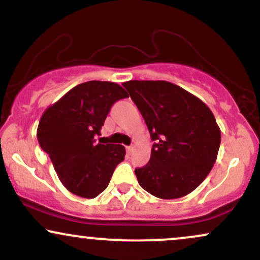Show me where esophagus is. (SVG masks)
<instances>
[{
	"mask_svg": "<svg viewBox=\"0 0 260 260\" xmlns=\"http://www.w3.org/2000/svg\"><path fill=\"white\" fill-rule=\"evenodd\" d=\"M126 150H127V153H128V154H132V151H133V147H132V145H129V147H126Z\"/></svg>",
	"mask_w": 260,
	"mask_h": 260,
	"instance_id": "esophagus-1",
	"label": "esophagus"
}]
</instances>
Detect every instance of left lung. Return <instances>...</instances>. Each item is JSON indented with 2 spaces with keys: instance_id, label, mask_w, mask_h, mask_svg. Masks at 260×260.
<instances>
[{
  "instance_id": "8db88e82",
  "label": "left lung",
  "mask_w": 260,
  "mask_h": 260,
  "mask_svg": "<svg viewBox=\"0 0 260 260\" xmlns=\"http://www.w3.org/2000/svg\"><path fill=\"white\" fill-rule=\"evenodd\" d=\"M147 123L149 162L136 169L140 187L160 199L189 194L207 178L219 153L221 132L201 99L165 80L124 82Z\"/></svg>"
}]
</instances>
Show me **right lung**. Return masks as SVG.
I'll return each instance as SVG.
<instances>
[{"label": "right lung", "instance_id": "1", "mask_svg": "<svg viewBox=\"0 0 260 260\" xmlns=\"http://www.w3.org/2000/svg\"><path fill=\"white\" fill-rule=\"evenodd\" d=\"M128 98L121 85L90 80L74 86L41 116L37 137L49 154L59 181L73 194L95 198L106 189L126 149L101 144L100 134L110 109Z\"/></svg>", "mask_w": 260, "mask_h": 260}]
</instances>
